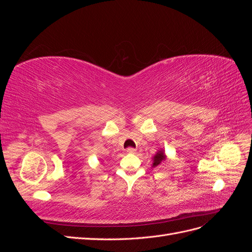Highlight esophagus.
Listing matches in <instances>:
<instances>
[{"label": "esophagus", "mask_w": 252, "mask_h": 252, "mask_svg": "<svg viewBox=\"0 0 252 252\" xmlns=\"http://www.w3.org/2000/svg\"><path fill=\"white\" fill-rule=\"evenodd\" d=\"M127 154H135V149L134 148H132V147H129V148H127Z\"/></svg>", "instance_id": "34e87169"}]
</instances>
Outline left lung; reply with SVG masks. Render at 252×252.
<instances>
[{
	"mask_svg": "<svg viewBox=\"0 0 252 252\" xmlns=\"http://www.w3.org/2000/svg\"><path fill=\"white\" fill-rule=\"evenodd\" d=\"M152 159H154V163H152V167H157L158 166L159 164H161L163 161H165L166 159V156H165V151L162 149V150H158L156 156L152 158Z\"/></svg>",
	"mask_w": 252,
	"mask_h": 252,
	"instance_id": "obj_1",
	"label": "left lung"
}]
</instances>
